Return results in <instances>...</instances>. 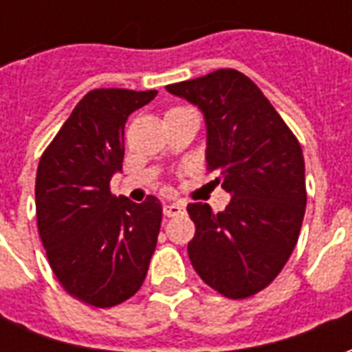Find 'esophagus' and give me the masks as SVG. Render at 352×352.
I'll use <instances>...</instances> for the list:
<instances>
[{"mask_svg": "<svg viewBox=\"0 0 352 352\" xmlns=\"http://www.w3.org/2000/svg\"><path fill=\"white\" fill-rule=\"evenodd\" d=\"M183 213H184V204H181V201L164 206V214H166V217H177V214H183Z\"/></svg>", "mask_w": 352, "mask_h": 352, "instance_id": "34e87169", "label": "esophagus"}]
</instances>
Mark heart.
Here are the masks:
<instances>
[{
    "mask_svg": "<svg viewBox=\"0 0 352 352\" xmlns=\"http://www.w3.org/2000/svg\"><path fill=\"white\" fill-rule=\"evenodd\" d=\"M175 109H177V107H175Z\"/></svg>",
    "mask_w": 352,
    "mask_h": 352,
    "instance_id": "1",
    "label": "heart"
}]
</instances>
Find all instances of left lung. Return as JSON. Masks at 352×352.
<instances>
[{"label": "left lung", "instance_id": "1", "mask_svg": "<svg viewBox=\"0 0 352 352\" xmlns=\"http://www.w3.org/2000/svg\"><path fill=\"white\" fill-rule=\"evenodd\" d=\"M166 88L204 111L207 171L232 196L222 213L188 204L190 262L219 294L249 298L279 275L298 243L307 204L300 141L241 72L217 69Z\"/></svg>", "mask_w": 352, "mask_h": 352}]
</instances>
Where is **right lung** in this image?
<instances>
[{
    "instance_id": "add662e5",
    "label": "right lung",
    "mask_w": 352,
    "mask_h": 352,
    "mask_svg": "<svg viewBox=\"0 0 352 352\" xmlns=\"http://www.w3.org/2000/svg\"><path fill=\"white\" fill-rule=\"evenodd\" d=\"M156 94L90 90L37 168V230L50 267L67 294L100 309L138 292L158 241L160 199L133 204L111 192V177L122 169L124 124Z\"/></svg>"
}]
</instances>
